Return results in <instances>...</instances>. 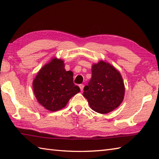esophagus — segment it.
Listing matches in <instances>:
<instances>
[{"mask_svg": "<svg viewBox=\"0 0 159 159\" xmlns=\"http://www.w3.org/2000/svg\"><path fill=\"white\" fill-rule=\"evenodd\" d=\"M79 87L80 89V91H83V88H84V85H83V84H80V85H79Z\"/></svg>", "mask_w": 159, "mask_h": 159, "instance_id": "1", "label": "esophagus"}]
</instances>
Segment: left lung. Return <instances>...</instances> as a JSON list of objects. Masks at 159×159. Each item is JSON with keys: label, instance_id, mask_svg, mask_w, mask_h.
Masks as SVG:
<instances>
[{"label": "left lung", "instance_id": "1", "mask_svg": "<svg viewBox=\"0 0 159 159\" xmlns=\"http://www.w3.org/2000/svg\"><path fill=\"white\" fill-rule=\"evenodd\" d=\"M92 75L83 92L90 107L101 114L116 109L124 97L125 87L120 73L111 64L100 61L93 64Z\"/></svg>", "mask_w": 159, "mask_h": 159}]
</instances>
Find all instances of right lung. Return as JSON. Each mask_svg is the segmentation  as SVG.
<instances>
[{
	"label": "right lung",
	"instance_id": "right-lung-1",
	"mask_svg": "<svg viewBox=\"0 0 159 159\" xmlns=\"http://www.w3.org/2000/svg\"><path fill=\"white\" fill-rule=\"evenodd\" d=\"M33 87L38 102L50 111L63 109L71 98L80 92L73 83V72L66 71L63 61L57 58L39 71Z\"/></svg>",
	"mask_w": 159,
	"mask_h": 159
}]
</instances>
